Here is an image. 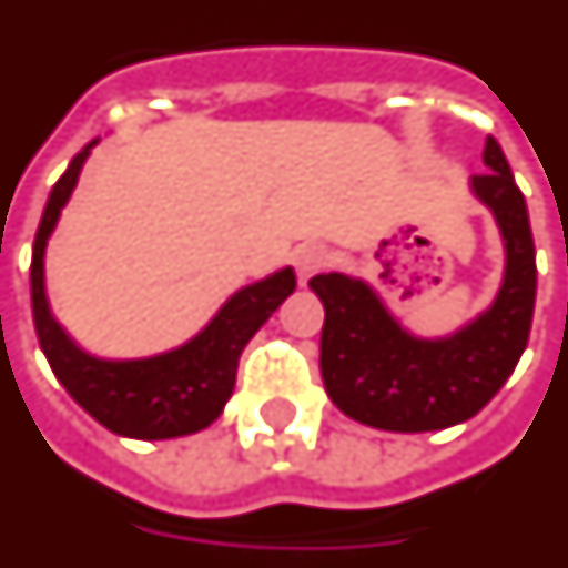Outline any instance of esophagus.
I'll return each instance as SVG.
<instances>
[{"mask_svg":"<svg viewBox=\"0 0 568 568\" xmlns=\"http://www.w3.org/2000/svg\"><path fill=\"white\" fill-rule=\"evenodd\" d=\"M326 266V251L321 244H302L296 247V254H293V268H296V278L300 284H308V281Z\"/></svg>","mask_w":568,"mask_h":568,"instance_id":"esophagus-1","label":"esophagus"}]
</instances>
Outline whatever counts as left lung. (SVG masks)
Returning <instances> with one entry per match:
<instances>
[{"label": "left lung", "instance_id": "1", "mask_svg": "<svg viewBox=\"0 0 568 568\" xmlns=\"http://www.w3.org/2000/svg\"><path fill=\"white\" fill-rule=\"evenodd\" d=\"M469 193L494 214L503 281L494 302L448 335H415L369 281L345 272L312 278L326 308L321 375L335 408L387 433H429L469 420L494 399L524 354L536 305V247L524 193L503 148L484 144Z\"/></svg>", "mask_w": 568, "mask_h": 568}]
</instances>
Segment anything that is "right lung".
Returning <instances> with one entry per match:
<instances>
[{"instance_id": "1", "label": "right lung", "mask_w": 568, "mask_h": 568, "mask_svg": "<svg viewBox=\"0 0 568 568\" xmlns=\"http://www.w3.org/2000/svg\"><path fill=\"white\" fill-rule=\"evenodd\" d=\"M97 144L99 139L84 144V151L53 184L32 244L29 290L39 345L69 396L114 436L144 442L190 436L221 417L223 405L233 396L244 345L296 290V275L284 266L254 284H244L184 345L151 357L111 359L84 351L53 317L44 290V254L65 202L78 187L87 156Z\"/></svg>"}]
</instances>
